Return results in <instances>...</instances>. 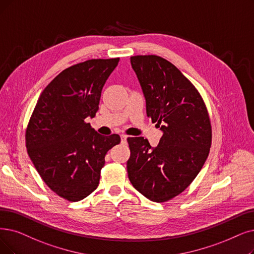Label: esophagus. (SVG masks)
I'll return each mask as SVG.
<instances>
[{"label":"esophagus","instance_id":"34e87169","mask_svg":"<svg viewBox=\"0 0 254 254\" xmlns=\"http://www.w3.org/2000/svg\"><path fill=\"white\" fill-rule=\"evenodd\" d=\"M121 143L124 144V145L127 144V135H125V134L121 135Z\"/></svg>","mask_w":254,"mask_h":254}]
</instances>
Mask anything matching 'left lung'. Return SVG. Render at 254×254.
I'll return each instance as SVG.
<instances>
[{
    "mask_svg": "<svg viewBox=\"0 0 254 254\" xmlns=\"http://www.w3.org/2000/svg\"><path fill=\"white\" fill-rule=\"evenodd\" d=\"M146 99L147 116L162 131L157 147L147 138L128 137V177L135 190L153 202H166L184 191L208 156L211 126L196 87L168 60L156 55L130 58Z\"/></svg>",
    "mask_w": 254,
    "mask_h": 254,
    "instance_id": "1",
    "label": "left lung"
}]
</instances>
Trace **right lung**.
Listing matches in <instances>:
<instances>
[{
    "label": "right lung",
    "instance_id": "right-lung-1",
    "mask_svg": "<svg viewBox=\"0 0 254 254\" xmlns=\"http://www.w3.org/2000/svg\"><path fill=\"white\" fill-rule=\"evenodd\" d=\"M120 58L90 59L57 75L40 94L26 130L38 174L60 197L80 201L99 186L107 151L119 134L104 136L86 123L99 109L102 88Z\"/></svg>",
    "mask_w": 254,
    "mask_h": 254
}]
</instances>
